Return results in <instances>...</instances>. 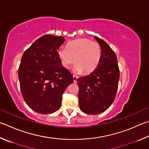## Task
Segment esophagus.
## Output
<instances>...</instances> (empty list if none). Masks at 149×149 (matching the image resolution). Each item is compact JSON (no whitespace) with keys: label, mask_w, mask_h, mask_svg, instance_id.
Listing matches in <instances>:
<instances>
[{"label":"esophagus","mask_w":149,"mask_h":149,"mask_svg":"<svg viewBox=\"0 0 149 149\" xmlns=\"http://www.w3.org/2000/svg\"><path fill=\"white\" fill-rule=\"evenodd\" d=\"M78 79V77L76 75H73V80H74V82H77V80Z\"/></svg>","instance_id":"obj_1"}]
</instances>
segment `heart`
<instances>
[{
	"label": "heart",
	"mask_w": 149,
	"mask_h": 149,
	"mask_svg": "<svg viewBox=\"0 0 149 149\" xmlns=\"http://www.w3.org/2000/svg\"><path fill=\"white\" fill-rule=\"evenodd\" d=\"M57 54L64 67L68 68L74 62V71L89 73L98 65L101 51L100 44L96 42L79 38L68 43L66 48H60Z\"/></svg>",
	"instance_id": "1"
}]
</instances>
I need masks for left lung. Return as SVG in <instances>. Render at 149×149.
I'll list each match as a JSON object with an SVG mask.
<instances>
[{
  "mask_svg": "<svg viewBox=\"0 0 149 149\" xmlns=\"http://www.w3.org/2000/svg\"><path fill=\"white\" fill-rule=\"evenodd\" d=\"M95 38L101 48L100 63L91 74L77 80L80 108L88 114L103 113L112 105L118 90L120 78L116 54L105 41L97 36Z\"/></svg>",
  "mask_w": 149,
  "mask_h": 149,
  "instance_id": "8db88e82",
  "label": "left lung"
}]
</instances>
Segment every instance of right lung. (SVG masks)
<instances>
[{"instance_id": "add662e5", "label": "right lung", "mask_w": 149, "mask_h": 149, "mask_svg": "<svg viewBox=\"0 0 149 149\" xmlns=\"http://www.w3.org/2000/svg\"><path fill=\"white\" fill-rule=\"evenodd\" d=\"M63 36L46 35L23 53L18 69L20 90L27 105L47 114L61 107L62 95L73 82L72 74L61 65L57 54Z\"/></svg>"}]
</instances>
